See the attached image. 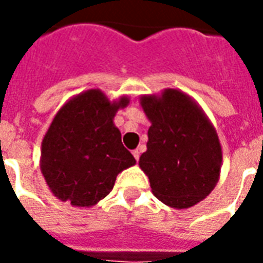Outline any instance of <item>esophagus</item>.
Segmentation results:
<instances>
[{"label": "esophagus", "mask_w": 263, "mask_h": 263, "mask_svg": "<svg viewBox=\"0 0 263 263\" xmlns=\"http://www.w3.org/2000/svg\"><path fill=\"white\" fill-rule=\"evenodd\" d=\"M132 155H134V158L137 159V162L139 160V155H141V152H139V149H135V151H132Z\"/></svg>", "instance_id": "1"}]
</instances>
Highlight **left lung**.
<instances>
[{"label": "left lung", "mask_w": 263, "mask_h": 263, "mask_svg": "<svg viewBox=\"0 0 263 263\" xmlns=\"http://www.w3.org/2000/svg\"><path fill=\"white\" fill-rule=\"evenodd\" d=\"M148 129L139 167L152 193L172 209H189L218 183L222 151L213 122L193 97L179 88L139 97Z\"/></svg>", "instance_id": "8db88e82"}]
</instances>
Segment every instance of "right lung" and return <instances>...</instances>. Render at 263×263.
Listing matches in <instances>:
<instances>
[{
    "mask_svg": "<svg viewBox=\"0 0 263 263\" xmlns=\"http://www.w3.org/2000/svg\"><path fill=\"white\" fill-rule=\"evenodd\" d=\"M128 104V96L109 101L100 88H90L60 107L42 139L39 160L54 197L73 207H92L108 196L118 173L137 163L114 124L117 111Z\"/></svg>",
    "mask_w": 263,
    "mask_h": 263,
    "instance_id": "right-lung-1",
    "label": "right lung"
}]
</instances>
